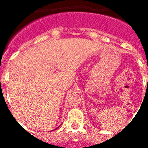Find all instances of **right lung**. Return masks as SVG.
<instances>
[{"instance_id":"1","label":"right lung","mask_w":148,"mask_h":148,"mask_svg":"<svg viewBox=\"0 0 148 148\" xmlns=\"http://www.w3.org/2000/svg\"><path fill=\"white\" fill-rule=\"evenodd\" d=\"M60 127V126H59ZM58 127H57V128H58ZM57 128H56V129H55V130H56V129H57Z\"/></svg>"}]
</instances>
